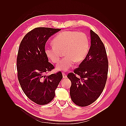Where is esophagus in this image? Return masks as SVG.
<instances>
[{"instance_id": "obj_1", "label": "esophagus", "mask_w": 126, "mask_h": 126, "mask_svg": "<svg viewBox=\"0 0 126 126\" xmlns=\"http://www.w3.org/2000/svg\"><path fill=\"white\" fill-rule=\"evenodd\" d=\"M62 75H63V78H66V77H67V75H66V74L65 73H64V72H63L62 73Z\"/></svg>"}]
</instances>
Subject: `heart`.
Here are the masks:
<instances>
[{
  "label": "heart",
  "mask_w": 126,
  "mask_h": 126,
  "mask_svg": "<svg viewBox=\"0 0 126 126\" xmlns=\"http://www.w3.org/2000/svg\"><path fill=\"white\" fill-rule=\"evenodd\" d=\"M52 46L45 48V53L53 63L60 61L62 52L65 57L57 65L59 70H67L76 63L83 61L89 49V41L87 34L76 31H64L52 39Z\"/></svg>",
  "instance_id": "b5f03b06"
}]
</instances>
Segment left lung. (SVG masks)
I'll list each match as a JSON object with an SVG mask.
<instances>
[{
	"instance_id": "left-lung-1",
	"label": "left lung",
	"mask_w": 126,
	"mask_h": 126,
	"mask_svg": "<svg viewBox=\"0 0 126 126\" xmlns=\"http://www.w3.org/2000/svg\"><path fill=\"white\" fill-rule=\"evenodd\" d=\"M91 46L88 54L67 77L71 82L70 94L76 105L86 107L97 100L105 87L108 60L105 47L99 36L90 30Z\"/></svg>"
}]
</instances>
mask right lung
I'll use <instances>...</instances> for the list:
<instances>
[{
	"mask_svg": "<svg viewBox=\"0 0 126 126\" xmlns=\"http://www.w3.org/2000/svg\"><path fill=\"white\" fill-rule=\"evenodd\" d=\"M59 29L36 28L24 37L17 57L18 79L26 96L39 105L51 101L55 90L63 78L61 71L46 76L55 68L45 53V44Z\"/></svg>",
	"mask_w": 126,
	"mask_h": 126,
	"instance_id": "1",
	"label": "right lung"
}]
</instances>
